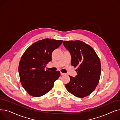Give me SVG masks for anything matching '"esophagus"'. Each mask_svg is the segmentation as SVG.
<instances>
[{
	"label": "esophagus",
	"instance_id": "1",
	"mask_svg": "<svg viewBox=\"0 0 120 120\" xmlns=\"http://www.w3.org/2000/svg\"><path fill=\"white\" fill-rule=\"evenodd\" d=\"M65 73H62V72H61V75H65Z\"/></svg>",
	"mask_w": 120,
	"mask_h": 120
}]
</instances>
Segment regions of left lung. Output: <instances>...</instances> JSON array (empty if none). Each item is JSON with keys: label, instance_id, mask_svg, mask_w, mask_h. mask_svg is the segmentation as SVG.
Wrapping results in <instances>:
<instances>
[{"label": "left lung", "instance_id": "1", "mask_svg": "<svg viewBox=\"0 0 120 120\" xmlns=\"http://www.w3.org/2000/svg\"><path fill=\"white\" fill-rule=\"evenodd\" d=\"M64 47L71 53V65L77 67L75 77L70 76V81L65 86L73 95L84 98L89 95L98 85L101 66L95 50L83 41H64Z\"/></svg>", "mask_w": 120, "mask_h": 120}]
</instances>
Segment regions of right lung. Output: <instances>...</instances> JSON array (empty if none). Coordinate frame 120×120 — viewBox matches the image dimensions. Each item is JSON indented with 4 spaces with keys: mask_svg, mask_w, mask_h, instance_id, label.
<instances>
[{
    "mask_svg": "<svg viewBox=\"0 0 120 120\" xmlns=\"http://www.w3.org/2000/svg\"><path fill=\"white\" fill-rule=\"evenodd\" d=\"M62 40L44 39L30 46L21 57L18 67L20 82L30 95L38 97L53 87L60 75L59 71L45 70L52 61V54L62 44Z\"/></svg>",
    "mask_w": 120,
    "mask_h": 120,
    "instance_id": "obj_1",
    "label": "right lung"
}]
</instances>
